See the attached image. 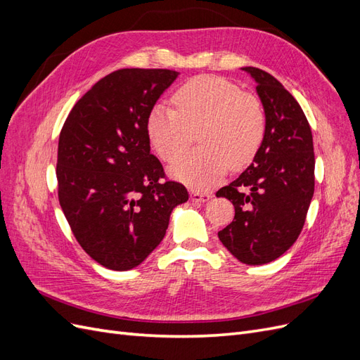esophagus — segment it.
Wrapping results in <instances>:
<instances>
[{
  "label": "esophagus",
  "mask_w": 360,
  "mask_h": 360,
  "mask_svg": "<svg viewBox=\"0 0 360 360\" xmlns=\"http://www.w3.org/2000/svg\"><path fill=\"white\" fill-rule=\"evenodd\" d=\"M212 198V193H201L197 191H192L191 192V200L193 202H205Z\"/></svg>",
  "instance_id": "obj_1"
}]
</instances>
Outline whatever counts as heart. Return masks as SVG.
<instances>
[{
    "label": "heart",
    "instance_id": "obj_1",
    "mask_svg": "<svg viewBox=\"0 0 360 360\" xmlns=\"http://www.w3.org/2000/svg\"><path fill=\"white\" fill-rule=\"evenodd\" d=\"M174 110L156 103L147 117V136L165 162L179 159L192 143L202 146L169 168L172 179L193 191H209L230 167L252 162L266 135V114L255 96L217 76H198L172 94Z\"/></svg>",
    "mask_w": 360,
    "mask_h": 360
}]
</instances>
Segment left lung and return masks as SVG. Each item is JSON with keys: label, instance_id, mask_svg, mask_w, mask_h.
<instances>
[{"label": "left lung", "instance_id": "obj_1", "mask_svg": "<svg viewBox=\"0 0 360 360\" xmlns=\"http://www.w3.org/2000/svg\"><path fill=\"white\" fill-rule=\"evenodd\" d=\"M257 82L266 135L254 162L216 192L234 205V219L217 233L245 264L270 263L288 250L302 231L314 195L312 132L297 101L270 73L242 68Z\"/></svg>", "mask_w": 360, "mask_h": 360}]
</instances>
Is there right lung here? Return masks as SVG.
<instances>
[{"instance_id":"obj_1","label":"right lung","mask_w":360,"mask_h":360,"mask_svg":"<svg viewBox=\"0 0 360 360\" xmlns=\"http://www.w3.org/2000/svg\"><path fill=\"white\" fill-rule=\"evenodd\" d=\"M180 73L122 69L76 102L58 139V200L72 233L101 266L130 270L165 237L169 216L189 193L163 181L150 153L147 117Z\"/></svg>"}]
</instances>
